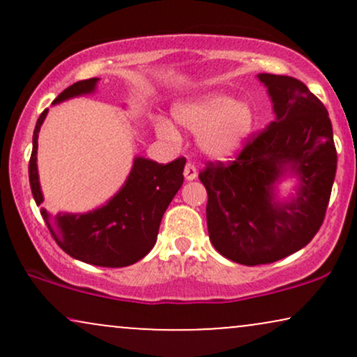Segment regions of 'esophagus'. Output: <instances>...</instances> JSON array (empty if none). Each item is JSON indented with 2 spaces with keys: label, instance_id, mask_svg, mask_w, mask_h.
Returning <instances> with one entry per match:
<instances>
[{
  "label": "esophagus",
  "instance_id": "obj_1",
  "mask_svg": "<svg viewBox=\"0 0 357 357\" xmlns=\"http://www.w3.org/2000/svg\"><path fill=\"white\" fill-rule=\"evenodd\" d=\"M184 178L188 181H192V179L198 178V169H196V166L192 162H186V166H184Z\"/></svg>",
  "mask_w": 357,
  "mask_h": 357
}]
</instances>
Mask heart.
Segmentation results:
<instances>
[{
	"label": "heart",
	"mask_w": 357,
	"mask_h": 357,
	"mask_svg": "<svg viewBox=\"0 0 357 357\" xmlns=\"http://www.w3.org/2000/svg\"><path fill=\"white\" fill-rule=\"evenodd\" d=\"M174 117L191 132H198V146L211 158H231L243 147L253 129L248 104L225 92H208L174 107ZM159 136L178 141V129L167 119L155 122Z\"/></svg>",
	"instance_id": "b5f03b06"
}]
</instances>
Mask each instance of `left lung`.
<instances>
[{
	"label": "left lung",
	"instance_id": "obj_1",
	"mask_svg": "<svg viewBox=\"0 0 357 357\" xmlns=\"http://www.w3.org/2000/svg\"><path fill=\"white\" fill-rule=\"evenodd\" d=\"M275 121L247 139L233 161H208L210 240L223 257L255 267L304 248L322 227L337 167L327 109L294 77L260 73ZM289 165L301 179L298 198L273 202V184Z\"/></svg>",
	"mask_w": 357,
	"mask_h": 357
}]
</instances>
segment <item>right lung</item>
I'll use <instances>...</instances> for the list:
<instances>
[{
    "mask_svg": "<svg viewBox=\"0 0 357 357\" xmlns=\"http://www.w3.org/2000/svg\"><path fill=\"white\" fill-rule=\"evenodd\" d=\"M97 80L99 79L75 82L65 89L53 104L93 92ZM47 112L48 109H45L36 121L33 151L28 165L36 204L43 203L36 169V149L40 126ZM184 165L186 158L174 159L169 165L136 158L122 190L99 210L85 215L56 213L55 216L42 210V216L53 240L70 257L97 267H127L144 258L154 247L162 215L184 181Z\"/></svg>",
    "mask_w": 357,
    "mask_h": 357,
    "instance_id": "obj_1",
    "label": "right lung"
}]
</instances>
